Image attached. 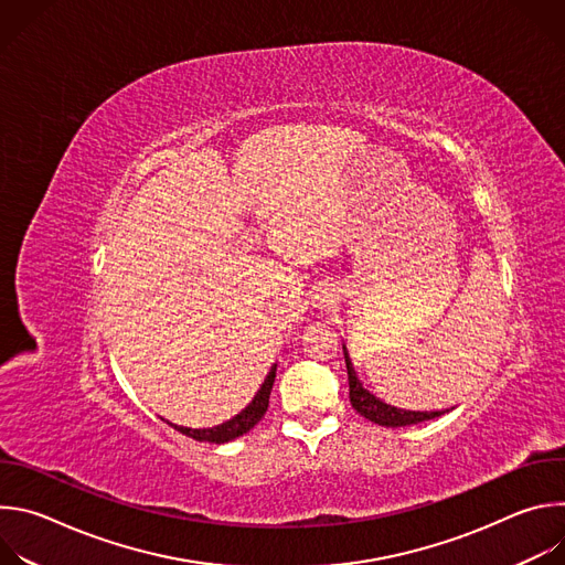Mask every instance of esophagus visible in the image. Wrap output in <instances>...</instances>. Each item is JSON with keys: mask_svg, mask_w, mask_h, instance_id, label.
Here are the masks:
<instances>
[{"mask_svg": "<svg viewBox=\"0 0 565 565\" xmlns=\"http://www.w3.org/2000/svg\"><path fill=\"white\" fill-rule=\"evenodd\" d=\"M312 299H315V306H317V308H331V306L338 301V295H335L333 288L324 286V288H319V290L315 292Z\"/></svg>", "mask_w": 565, "mask_h": 565, "instance_id": "1", "label": "esophagus"}]
</instances>
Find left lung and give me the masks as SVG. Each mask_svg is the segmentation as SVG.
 Listing matches in <instances>:
<instances>
[{
  "instance_id": "8db88e82",
  "label": "left lung",
  "mask_w": 565,
  "mask_h": 565,
  "mask_svg": "<svg viewBox=\"0 0 565 565\" xmlns=\"http://www.w3.org/2000/svg\"><path fill=\"white\" fill-rule=\"evenodd\" d=\"M344 349V360H347V373H349V397L353 409L364 416L366 420L382 425V427H407V425H418L425 420H434L447 412H407V409H397L386 405L380 397H375L371 391H366L360 382V377L355 375L353 362L349 358L347 347Z\"/></svg>"
}]
</instances>
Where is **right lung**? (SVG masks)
I'll list each match as a JSON object with an SVG mask.
<instances>
[{
  "label": "right lung",
  "mask_w": 565,
  "mask_h": 565,
  "mask_svg": "<svg viewBox=\"0 0 565 565\" xmlns=\"http://www.w3.org/2000/svg\"><path fill=\"white\" fill-rule=\"evenodd\" d=\"M275 375H277V364L270 366V373L266 375L262 388L257 391V395L253 397L250 405L241 414H236L234 418H230L227 423L216 425L212 429H190V427H179V425H172V427L177 431L194 438V440L214 443V445H223V443H230L238 436L248 434L264 418V414L268 412V399H270V391H273V384H275Z\"/></svg>",
  "instance_id": "add662e5"
}]
</instances>
